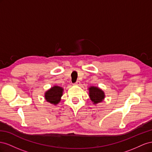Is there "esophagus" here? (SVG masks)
Wrapping results in <instances>:
<instances>
[{"label":"esophagus","mask_w":152,"mask_h":152,"mask_svg":"<svg viewBox=\"0 0 152 152\" xmlns=\"http://www.w3.org/2000/svg\"><path fill=\"white\" fill-rule=\"evenodd\" d=\"M80 81H77L76 83H75V85H80Z\"/></svg>","instance_id":"1"}]
</instances>
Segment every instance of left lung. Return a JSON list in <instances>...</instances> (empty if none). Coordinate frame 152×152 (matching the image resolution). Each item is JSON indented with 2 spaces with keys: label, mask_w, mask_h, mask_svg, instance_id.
<instances>
[{
  "label": "left lung",
  "mask_w": 152,
  "mask_h": 152,
  "mask_svg": "<svg viewBox=\"0 0 152 152\" xmlns=\"http://www.w3.org/2000/svg\"><path fill=\"white\" fill-rule=\"evenodd\" d=\"M89 96L91 101L93 102L94 104L102 102L105 97L104 92L96 86H90L88 88Z\"/></svg>",
  "instance_id": "1"
}]
</instances>
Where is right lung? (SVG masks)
<instances>
[{"label":"right lung","mask_w":152,"mask_h":152,"mask_svg":"<svg viewBox=\"0 0 152 152\" xmlns=\"http://www.w3.org/2000/svg\"><path fill=\"white\" fill-rule=\"evenodd\" d=\"M63 91V88L59 86H53L45 92V97L46 101L54 105L57 104L61 100Z\"/></svg>","instance_id":"right-lung-1"}]
</instances>
